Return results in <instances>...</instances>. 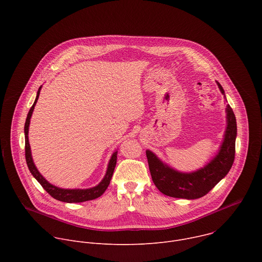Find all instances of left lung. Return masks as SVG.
<instances>
[{
    "instance_id": "left-lung-1",
    "label": "left lung",
    "mask_w": 262,
    "mask_h": 262,
    "mask_svg": "<svg viewBox=\"0 0 262 262\" xmlns=\"http://www.w3.org/2000/svg\"><path fill=\"white\" fill-rule=\"evenodd\" d=\"M221 93L227 101L225 91L216 82ZM226 130L217 154L203 167L196 171L180 172L160 160L156 154L146 150L149 170L161 193L173 198L198 199L206 195L214 185L230 171L234 162L236 119L229 104L226 105Z\"/></svg>"
}]
</instances>
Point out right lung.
Instances as JSON below:
<instances>
[{
	"label": "right lung",
	"mask_w": 262,
	"mask_h": 262,
	"mask_svg": "<svg viewBox=\"0 0 262 262\" xmlns=\"http://www.w3.org/2000/svg\"><path fill=\"white\" fill-rule=\"evenodd\" d=\"M41 87H39L38 91H37V95L35 98V101L33 103V105L31 106L27 119H26V123H25V151H26V162L28 165V168L30 170V172L32 173V175L35 177V179L38 181L42 188L55 199L62 201V202H67V203H79V202H85V201H89V200H93L96 199L98 197H100L104 191L107 189V186L110 184V181L112 179V176H113L114 173V169L116 167V163H117V154L118 151H114L113 155H112L108 164H107V168H106V172L103 176V178L101 179V181L93 186V188H89V189H61L58 188V186L50 183L38 171V169L36 168L34 162H33V158H32V154H31V147H30V143H29V126H30V119L32 117L33 111L35 107V104L38 100L39 94H40V90Z\"/></svg>",
	"instance_id": "add662e5"
}]
</instances>
